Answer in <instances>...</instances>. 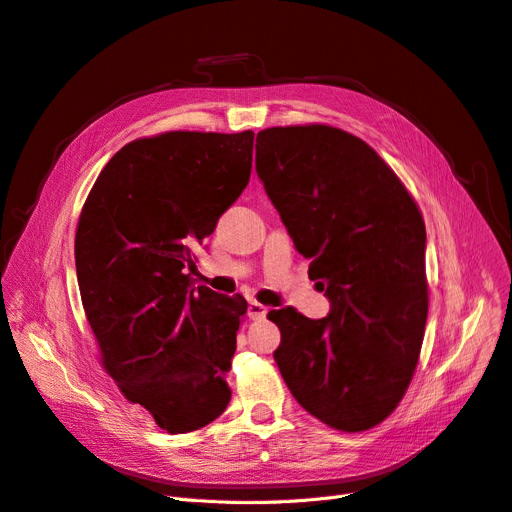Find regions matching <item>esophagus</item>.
Wrapping results in <instances>:
<instances>
[{"label": "esophagus", "mask_w": 512, "mask_h": 512, "mask_svg": "<svg viewBox=\"0 0 512 512\" xmlns=\"http://www.w3.org/2000/svg\"><path fill=\"white\" fill-rule=\"evenodd\" d=\"M248 313H250L252 320H264L266 313H268V307H264V305L258 303V301H252L250 307H248Z\"/></svg>", "instance_id": "1"}]
</instances>
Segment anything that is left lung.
<instances>
[{
	"label": "left lung",
	"instance_id": "1",
	"mask_svg": "<svg viewBox=\"0 0 512 512\" xmlns=\"http://www.w3.org/2000/svg\"><path fill=\"white\" fill-rule=\"evenodd\" d=\"M256 172L330 313L272 309L274 350L293 398L324 424L383 422L412 381L428 316L426 229L418 205L363 139L328 125L256 137Z\"/></svg>",
	"mask_w": 512,
	"mask_h": 512
}]
</instances>
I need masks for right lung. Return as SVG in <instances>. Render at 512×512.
Wrapping results in <instances>:
<instances>
[{"mask_svg": "<svg viewBox=\"0 0 512 512\" xmlns=\"http://www.w3.org/2000/svg\"><path fill=\"white\" fill-rule=\"evenodd\" d=\"M252 149V131L135 139L77 221V283L102 367L170 435L207 426L231 400L225 375L248 303L192 287L188 270L248 186Z\"/></svg>", "mask_w": 512, "mask_h": 512, "instance_id": "add662e5", "label": "right lung"}]
</instances>
